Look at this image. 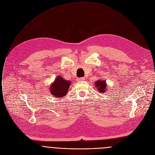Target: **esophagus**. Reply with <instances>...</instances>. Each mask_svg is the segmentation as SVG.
Wrapping results in <instances>:
<instances>
[{"instance_id": "obj_1", "label": "esophagus", "mask_w": 155, "mask_h": 155, "mask_svg": "<svg viewBox=\"0 0 155 155\" xmlns=\"http://www.w3.org/2000/svg\"><path fill=\"white\" fill-rule=\"evenodd\" d=\"M85 79V78L84 77H82V78H79L77 79V81H84Z\"/></svg>"}]
</instances>
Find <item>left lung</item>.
I'll use <instances>...</instances> for the list:
<instances>
[{"mask_svg":"<svg viewBox=\"0 0 155 155\" xmlns=\"http://www.w3.org/2000/svg\"><path fill=\"white\" fill-rule=\"evenodd\" d=\"M95 83L97 88H98V90L100 92L105 93V91L106 89V82L104 81H98Z\"/></svg>","mask_w":155,"mask_h":155,"instance_id":"1","label":"left lung"}]
</instances>
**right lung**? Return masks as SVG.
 <instances>
[{
  "instance_id": "1",
  "label": "right lung",
  "mask_w": 155,
  "mask_h": 155,
  "mask_svg": "<svg viewBox=\"0 0 155 155\" xmlns=\"http://www.w3.org/2000/svg\"><path fill=\"white\" fill-rule=\"evenodd\" d=\"M70 85V81L58 76L50 88L51 94L55 98H62L66 94Z\"/></svg>"
}]
</instances>
